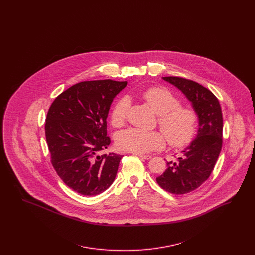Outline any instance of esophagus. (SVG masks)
<instances>
[{
    "label": "esophagus",
    "instance_id": "1",
    "mask_svg": "<svg viewBox=\"0 0 255 255\" xmlns=\"http://www.w3.org/2000/svg\"><path fill=\"white\" fill-rule=\"evenodd\" d=\"M134 155L138 156L139 158H144V159H150V158H152V157L149 156V155H143V154H140V153H134Z\"/></svg>",
    "mask_w": 255,
    "mask_h": 255
}]
</instances>
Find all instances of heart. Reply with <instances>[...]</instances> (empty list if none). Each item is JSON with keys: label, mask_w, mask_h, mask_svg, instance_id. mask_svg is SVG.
Wrapping results in <instances>:
<instances>
[{"label": "heart", "mask_w": 255, "mask_h": 255, "mask_svg": "<svg viewBox=\"0 0 255 255\" xmlns=\"http://www.w3.org/2000/svg\"><path fill=\"white\" fill-rule=\"evenodd\" d=\"M141 97L158 116V126L172 146L181 147L193 138L198 117L190 107L180 106V100L171 91L163 87H151L141 93ZM130 102L122 97L114 105L111 122L121 127L126 121ZM116 143L120 150L133 153H148L165 145L164 135L157 131H144L129 128L117 135Z\"/></svg>", "instance_id": "b5f03b06"}]
</instances>
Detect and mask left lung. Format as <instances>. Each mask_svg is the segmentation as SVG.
Wrapping results in <instances>:
<instances>
[{
    "mask_svg": "<svg viewBox=\"0 0 255 255\" xmlns=\"http://www.w3.org/2000/svg\"><path fill=\"white\" fill-rule=\"evenodd\" d=\"M163 80L178 88L191 102L198 116V133L182 156L167 162V169L158 176L157 182L173 194L189 193L209 178L218 159L223 143V115L217 97L199 83L177 76Z\"/></svg>",
    "mask_w": 255,
    "mask_h": 255,
    "instance_id": "left-lung-1",
    "label": "left lung"
}]
</instances>
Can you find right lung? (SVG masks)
Here are the masks:
<instances>
[{
  "label": "right lung",
  "instance_id": "1",
  "mask_svg": "<svg viewBox=\"0 0 255 255\" xmlns=\"http://www.w3.org/2000/svg\"><path fill=\"white\" fill-rule=\"evenodd\" d=\"M127 81H84L64 91L49 107L45 133L53 168L73 191L100 194L115 181L122 156L99 155L111 143L107 117Z\"/></svg>",
  "mask_w": 255,
  "mask_h": 255
}]
</instances>
